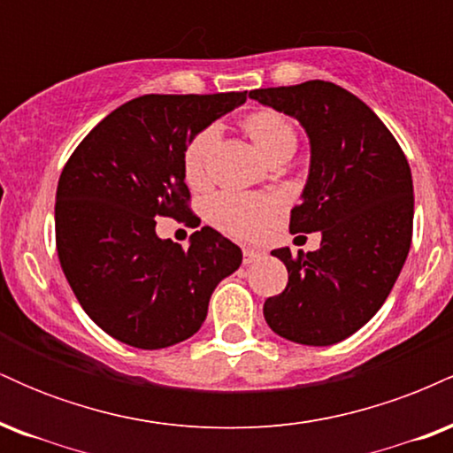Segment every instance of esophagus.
<instances>
[{
  "instance_id": "34e87169",
  "label": "esophagus",
  "mask_w": 453,
  "mask_h": 453,
  "mask_svg": "<svg viewBox=\"0 0 453 453\" xmlns=\"http://www.w3.org/2000/svg\"><path fill=\"white\" fill-rule=\"evenodd\" d=\"M262 257H264V251H259V249H251V247L242 249L244 264H253V262H257V259H262Z\"/></svg>"
}]
</instances>
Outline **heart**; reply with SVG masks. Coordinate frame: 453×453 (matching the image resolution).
<instances>
[{
    "label": "heart",
    "mask_w": 453,
    "mask_h": 453,
    "mask_svg": "<svg viewBox=\"0 0 453 453\" xmlns=\"http://www.w3.org/2000/svg\"><path fill=\"white\" fill-rule=\"evenodd\" d=\"M244 129L251 136L256 147L266 157L296 149V132L292 123L283 114L273 111H262L251 114L244 121ZM219 140V126H209L197 132L191 142L187 144L183 155L185 176L194 187L209 183L211 176V155ZM274 202L270 197L234 194L223 191L211 202V219L219 230L230 234L234 238H256L270 226L273 219Z\"/></svg>",
    "instance_id": "heart-1"
}]
</instances>
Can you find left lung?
I'll use <instances>...</instances> for the list:
<instances>
[{"label":"left lung","instance_id":"8db88e82","mask_svg":"<svg viewBox=\"0 0 453 453\" xmlns=\"http://www.w3.org/2000/svg\"><path fill=\"white\" fill-rule=\"evenodd\" d=\"M249 97L300 121L309 136V176L289 232H321L319 249L306 256L274 249L289 279L283 294L264 303V317L283 339L334 345L381 309L409 256L407 157L381 119L334 82L270 87Z\"/></svg>","mask_w":453,"mask_h":453}]
</instances>
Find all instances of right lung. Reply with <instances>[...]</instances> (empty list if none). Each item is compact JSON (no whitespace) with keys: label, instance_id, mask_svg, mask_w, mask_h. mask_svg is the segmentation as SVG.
<instances>
[{"label":"right lung","instance_id":"1","mask_svg":"<svg viewBox=\"0 0 453 453\" xmlns=\"http://www.w3.org/2000/svg\"><path fill=\"white\" fill-rule=\"evenodd\" d=\"M247 93L142 96L87 134L57 185L61 268L85 313L112 339L161 349L194 336L242 251L204 226L189 249L155 232V217L189 215L183 155L197 132Z\"/></svg>","mask_w":453,"mask_h":453}]
</instances>
